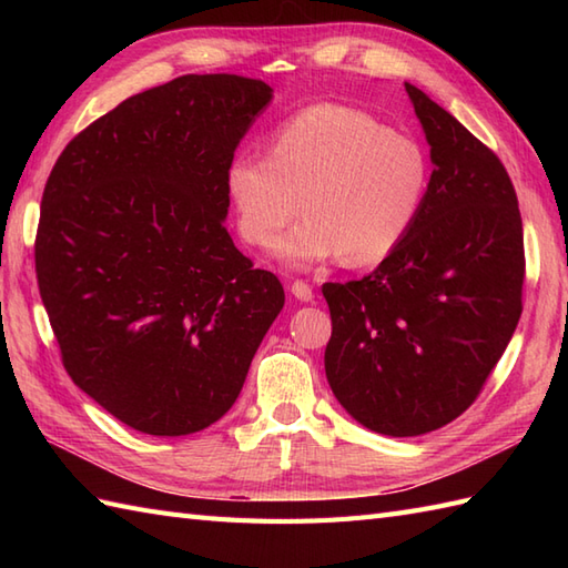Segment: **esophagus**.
<instances>
[{
  "label": "esophagus",
  "mask_w": 568,
  "mask_h": 568,
  "mask_svg": "<svg viewBox=\"0 0 568 568\" xmlns=\"http://www.w3.org/2000/svg\"><path fill=\"white\" fill-rule=\"evenodd\" d=\"M291 293L300 300V303H312V300H315V293H312L310 283H305V281H295L291 285Z\"/></svg>",
  "instance_id": "1"
}]
</instances>
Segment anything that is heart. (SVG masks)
Masks as SVG:
<instances>
[{"mask_svg": "<svg viewBox=\"0 0 568 568\" xmlns=\"http://www.w3.org/2000/svg\"><path fill=\"white\" fill-rule=\"evenodd\" d=\"M429 190V159L419 143L346 104H315L273 131L268 155L241 153L226 168L239 234L275 244L291 265L342 256L348 265L381 263L405 244Z\"/></svg>", "mask_w": 568, "mask_h": 568, "instance_id": "b5f03b06", "label": "heart"}]
</instances>
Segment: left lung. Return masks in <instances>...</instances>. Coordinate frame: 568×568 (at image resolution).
<instances>
[{"mask_svg":"<svg viewBox=\"0 0 568 568\" xmlns=\"http://www.w3.org/2000/svg\"><path fill=\"white\" fill-rule=\"evenodd\" d=\"M434 171L405 244L361 281L324 283V371L361 425L417 437L474 405L523 315L525 239L500 159L405 84Z\"/></svg>","mask_w":568,"mask_h":568,"instance_id":"1","label":"left lung"}]
</instances>
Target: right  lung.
Returning <instances> with one entry per match:
<instances>
[{
  "label": "right lung",
  "instance_id": "add662e5",
  "mask_svg": "<svg viewBox=\"0 0 568 568\" xmlns=\"http://www.w3.org/2000/svg\"><path fill=\"white\" fill-rule=\"evenodd\" d=\"M263 80L183 75L116 104L58 155L36 277L72 383L131 429L220 419L283 310L229 236L226 168L271 102Z\"/></svg>",
  "mask_w": 568,
  "mask_h": 568
}]
</instances>
